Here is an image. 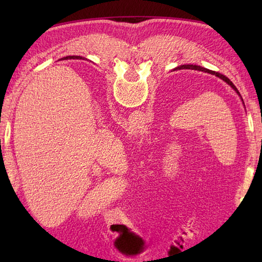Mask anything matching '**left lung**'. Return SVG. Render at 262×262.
I'll use <instances>...</instances> for the list:
<instances>
[{
  "instance_id": "1",
  "label": "left lung",
  "mask_w": 262,
  "mask_h": 262,
  "mask_svg": "<svg viewBox=\"0 0 262 262\" xmlns=\"http://www.w3.org/2000/svg\"><path fill=\"white\" fill-rule=\"evenodd\" d=\"M178 69H194V70H200V72H205V73H209V74H211V75H215V76H217V77H220L221 79H223L224 82H227L230 86H231L234 91L237 92V94L241 96V94H239V91L237 90V88L233 85V83L230 81V79L227 77V76H224V75H222V74H220V73H217V72H212V70H209V69H207V68H202V67H200V66H193V64H184V66H180V67H178Z\"/></svg>"
}]
</instances>
